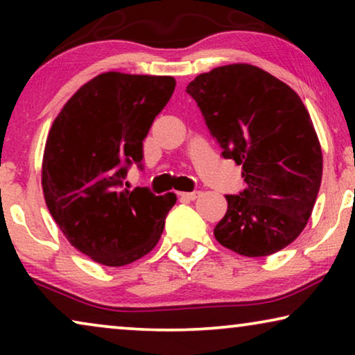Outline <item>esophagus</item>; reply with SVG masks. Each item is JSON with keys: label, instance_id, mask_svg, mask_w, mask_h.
Returning <instances> with one entry per match:
<instances>
[{"label": "esophagus", "instance_id": "esophagus-1", "mask_svg": "<svg viewBox=\"0 0 355 355\" xmlns=\"http://www.w3.org/2000/svg\"><path fill=\"white\" fill-rule=\"evenodd\" d=\"M200 196V191H196V192H181L179 193V197L184 198V200H196V198Z\"/></svg>", "mask_w": 355, "mask_h": 355}]
</instances>
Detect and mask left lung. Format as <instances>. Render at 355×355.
Returning a JSON list of instances; mask_svg holds the SVG:
<instances>
[{"instance_id":"8db88e82","label":"left lung","mask_w":355,"mask_h":355,"mask_svg":"<svg viewBox=\"0 0 355 355\" xmlns=\"http://www.w3.org/2000/svg\"><path fill=\"white\" fill-rule=\"evenodd\" d=\"M186 92L223 157L242 164L247 184L239 196H226L216 241L244 257L284 249L307 225L322 184V148L302 100L252 64L215 67Z\"/></svg>"}]
</instances>
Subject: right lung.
I'll return each instance as SVG.
<instances>
[{"label": "right lung", "mask_w": 355, "mask_h": 355, "mask_svg": "<svg viewBox=\"0 0 355 355\" xmlns=\"http://www.w3.org/2000/svg\"><path fill=\"white\" fill-rule=\"evenodd\" d=\"M169 76L105 72L82 85L56 116L43 155L48 210L66 239L106 266L147 255L162 237L174 193L124 189L142 169L144 139L171 98Z\"/></svg>", "instance_id": "1"}]
</instances>
